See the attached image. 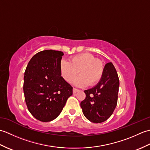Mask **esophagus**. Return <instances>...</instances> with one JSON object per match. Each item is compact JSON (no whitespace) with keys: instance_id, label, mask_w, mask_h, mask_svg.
Wrapping results in <instances>:
<instances>
[{"instance_id":"esophagus-1","label":"esophagus","mask_w":150,"mask_h":150,"mask_svg":"<svg viewBox=\"0 0 150 150\" xmlns=\"http://www.w3.org/2000/svg\"><path fill=\"white\" fill-rule=\"evenodd\" d=\"M79 91V90H78V89H77V88H73V93H77V91Z\"/></svg>"}]
</instances>
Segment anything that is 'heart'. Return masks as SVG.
<instances>
[{"label":"heart","instance_id":"1","mask_svg":"<svg viewBox=\"0 0 150 150\" xmlns=\"http://www.w3.org/2000/svg\"><path fill=\"white\" fill-rule=\"evenodd\" d=\"M60 71L63 79L71 82L79 72L81 76L73 81L79 87L90 86L97 84L103 77V63L91 53H84L72 57L70 62L62 60L60 62Z\"/></svg>","mask_w":150,"mask_h":150}]
</instances>
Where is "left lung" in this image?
I'll list each match as a JSON object with an SVG mask.
<instances>
[{
	"label": "left lung",
	"instance_id": "obj_1",
	"mask_svg": "<svg viewBox=\"0 0 150 150\" xmlns=\"http://www.w3.org/2000/svg\"><path fill=\"white\" fill-rule=\"evenodd\" d=\"M119 79L113 64L107 63L98 84L85 90L86 98L81 103L84 115L93 123L104 122L113 114L117 104Z\"/></svg>",
	"mask_w": 150,
	"mask_h": 150
}]
</instances>
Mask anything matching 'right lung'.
<instances>
[{"label": "right lung", "instance_id": "1", "mask_svg": "<svg viewBox=\"0 0 150 150\" xmlns=\"http://www.w3.org/2000/svg\"><path fill=\"white\" fill-rule=\"evenodd\" d=\"M63 55V52L52 50L37 53L24 73L23 90L28 109L42 122L56 119L73 94L71 86L60 74Z\"/></svg>", "mask_w": 150, "mask_h": 150}]
</instances>
